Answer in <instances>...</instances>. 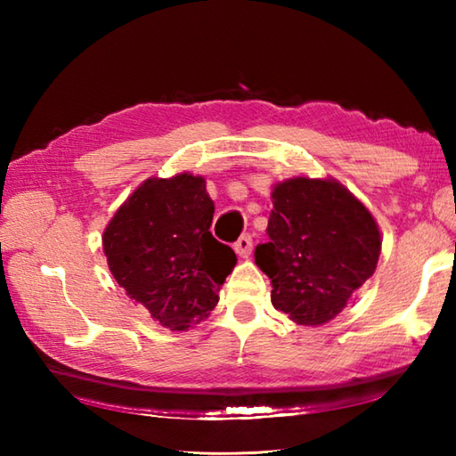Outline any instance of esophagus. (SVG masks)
<instances>
[{
    "mask_svg": "<svg viewBox=\"0 0 456 456\" xmlns=\"http://www.w3.org/2000/svg\"><path fill=\"white\" fill-rule=\"evenodd\" d=\"M233 249H235L237 256L247 257V256H249V253H251V249H253V237H251L249 233L241 235V237H239L237 241L233 243Z\"/></svg>",
    "mask_w": 456,
    "mask_h": 456,
    "instance_id": "esophagus-1",
    "label": "esophagus"
}]
</instances>
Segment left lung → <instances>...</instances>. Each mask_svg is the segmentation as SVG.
Instances as JSON below:
<instances>
[{"instance_id":"obj_1","label":"left lung","mask_w":456,"mask_h":456,"mask_svg":"<svg viewBox=\"0 0 456 456\" xmlns=\"http://www.w3.org/2000/svg\"><path fill=\"white\" fill-rule=\"evenodd\" d=\"M269 241L256 264L272 280V304L302 326H320L344 310L372 277L380 231L372 215L342 184L289 179L272 192Z\"/></svg>"}]
</instances>
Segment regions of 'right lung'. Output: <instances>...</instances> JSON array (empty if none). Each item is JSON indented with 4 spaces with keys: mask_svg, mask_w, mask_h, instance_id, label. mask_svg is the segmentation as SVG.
<instances>
[{
    "mask_svg": "<svg viewBox=\"0 0 456 456\" xmlns=\"http://www.w3.org/2000/svg\"><path fill=\"white\" fill-rule=\"evenodd\" d=\"M213 213L205 179L184 173L142 183L104 231L114 280L168 330L205 320L237 264L211 235Z\"/></svg>",
    "mask_w": 456,
    "mask_h": 456,
    "instance_id": "1",
    "label": "right lung"
}]
</instances>
